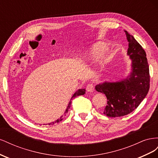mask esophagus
Masks as SVG:
<instances>
[{"instance_id": "esophagus-1", "label": "esophagus", "mask_w": 158, "mask_h": 158, "mask_svg": "<svg viewBox=\"0 0 158 158\" xmlns=\"http://www.w3.org/2000/svg\"><path fill=\"white\" fill-rule=\"evenodd\" d=\"M86 90L88 92H92L94 90V85L93 84H88L86 86Z\"/></svg>"}]
</instances>
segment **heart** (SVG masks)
I'll use <instances>...</instances> for the list:
<instances>
[{
	"label": "heart",
	"instance_id": "obj_1",
	"mask_svg": "<svg viewBox=\"0 0 158 158\" xmlns=\"http://www.w3.org/2000/svg\"><path fill=\"white\" fill-rule=\"evenodd\" d=\"M107 49V46L104 43H97L94 44L92 48H91L90 53H89V58L90 59L94 60H97L105 55ZM109 59L107 56H103V63H107L108 62Z\"/></svg>",
	"mask_w": 158,
	"mask_h": 158
}]
</instances>
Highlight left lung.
<instances>
[{"label":"left lung","mask_w":158,"mask_h":158,"mask_svg":"<svg viewBox=\"0 0 158 158\" xmlns=\"http://www.w3.org/2000/svg\"><path fill=\"white\" fill-rule=\"evenodd\" d=\"M128 41L127 55L132 61V72L126 79L116 82H104L95 89L106 95L103 114L109 117L127 115L136 109L150 89L149 65L146 54L134 37L125 31Z\"/></svg>","instance_id":"1"}]
</instances>
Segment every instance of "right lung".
<instances>
[{
    "label": "right lung",
    "instance_id": "obj_1",
    "mask_svg": "<svg viewBox=\"0 0 158 158\" xmlns=\"http://www.w3.org/2000/svg\"><path fill=\"white\" fill-rule=\"evenodd\" d=\"M85 93V89H79L77 91V92H76L74 93V94L73 95V97L71 98V99H73L74 98H75V97H76V96H78V95H84ZM70 106H71V100H70V101L69 102V105H68L67 109H66V111H65V113H64V116H65V114L68 113V111H69V108L70 107ZM63 116H61L59 118L57 119L56 121H53V122H52V123H49L48 125H55V123H59L60 121H61L62 120H63Z\"/></svg>",
    "mask_w": 158,
    "mask_h": 158
}]
</instances>
